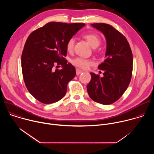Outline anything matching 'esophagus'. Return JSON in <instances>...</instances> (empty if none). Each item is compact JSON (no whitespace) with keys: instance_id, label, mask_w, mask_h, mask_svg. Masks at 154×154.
Returning <instances> with one entry per match:
<instances>
[{"instance_id":"obj_1","label":"esophagus","mask_w":154,"mask_h":154,"mask_svg":"<svg viewBox=\"0 0 154 154\" xmlns=\"http://www.w3.org/2000/svg\"><path fill=\"white\" fill-rule=\"evenodd\" d=\"M82 72H83V71H82V70H80V69H76V74H77V75L80 74L82 73Z\"/></svg>"}]
</instances>
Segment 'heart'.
<instances>
[{"label":"heart","mask_w":154,"mask_h":154,"mask_svg":"<svg viewBox=\"0 0 154 154\" xmlns=\"http://www.w3.org/2000/svg\"><path fill=\"white\" fill-rule=\"evenodd\" d=\"M83 37L87 41V42L89 43V45L93 48H97L101 42V40L99 36L94 33H86L83 36ZM74 45L75 40L73 38L68 39L66 44V48L67 51L71 52L74 48ZM71 63L75 66L83 69H88L94 64L92 60L81 57H77L72 59Z\"/></svg>","instance_id":"heart-1"}]
</instances>
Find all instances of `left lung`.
<instances>
[{
    "mask_svg": "<svg viewBox=\"0 0 154 154\" xmlns=\"http://www.w3.org/2000/svg\"><path fill=\"white\" fill-rule=\"evenodd\" d=\"M102 32L106 40L105 60L98 68L103 76L91 72L87 91L94 101L109 105L117 101L130 82L133 69V55L125 37L113 26L104 23L91 24Z\"/></svg>",
    "mask_w": 154,
    "mask_h": 154,
    "instance_id": "1",
    "label": "left lung"
}]
</instances>
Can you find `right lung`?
<instances>
[{
	"label": "right lung",
	"instance_id": "add662e5",
	"mask_svg": "<svg viewBox=\"0 0 154 154\" xmlns=\"http://www.w3.org/2000/svg\"><path fill=\"white\" fill-rule=\"evenodd\" d=\"M85 25L51 22L27 38L21 57L22 72L29 92L40 102H56L66 93L68 83L76 71L64 58L66 44ZM56 64L62 69L55 70Z\"/></svg>",
	"mask_w": 154,
	"mask_h": 154
}]
</instances>
